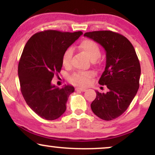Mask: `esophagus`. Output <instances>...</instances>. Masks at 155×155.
I'll return each instance as SVG.
<instances>
[{"label":"esophagus","instance_id":"34e87169","mask_svg":"<svg viewBox=\"0 0 155 155\" xmlns=\"http://www.w3.org/2000/svg\"><path fill=\"white\" fill-rule=\"evenodd\" d=\"M76 91H81V92H85L87 90L86 88L84 87H76Z\"/></svg>","mask_w":155,"mask_h":155}]
</instances>
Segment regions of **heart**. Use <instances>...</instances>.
Masks as SVG:
<instances>
[{"label":"heart","mask_w":155,"mask_h":155,"mask_svg":"<svg viewBox=\"0 0 155 155\" xmlns=\"http://www.w3.org/2000/svg\"><path fill=\"white\" fill-rule=\"evenodd\" d=\"M79 48L84 54L90 58L92 61L97 60L101 55V49L97 44L90 39L84 40L79 44ZM72 58V50L71 49H67L63 54L62 63L65 68L71 66V61ZM93 76V73L91 71H81L74 73L71 76V82L76 85L84 86L88 84L90 79Z\"/></svg>","instance_id":"1"}]
</instances>
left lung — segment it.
Wrapping results in <instances>:
<instances>
[{"label":"left lung","mask_w":155,"mask_h":155,"mask_svg":"<svg viewBox=\"0 0 155 155\" xmlns=\"http://www.w3.org/2000/svg\"><path fill=\"white\" fill-rule=\"evenodd\" d=\"M106 51V63L98 83L107 87L106 93L96 91L92 111L106 121L115 120L129 107L139 88L140 65L134 47L124 35L111 31L85 33Z\"/></svg>","instance_id":"8db88e82"}]
</instances>
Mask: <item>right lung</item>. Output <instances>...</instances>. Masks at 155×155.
I'll return each instance as SVG.
<instances>
[{
    "label": "right lung",
    "instance_id": "right-lung-1",
    "mask_svg": "<svg viewBox=\"0 0 155 155\" xmlns=\"http://www.w3.org/2000/svg\"><path fill=\"white\" fill-rule=\"evenodd\" d=\"M82 33L47 30L35 33L25 46L18 65L21 92L28 106L44 120H56L66 110L74 87L59 88L51 79L61 71L65 51Z\"/></svg>",
    "mask_w": 155,
    "mask_h": 155
}]
</instances>
